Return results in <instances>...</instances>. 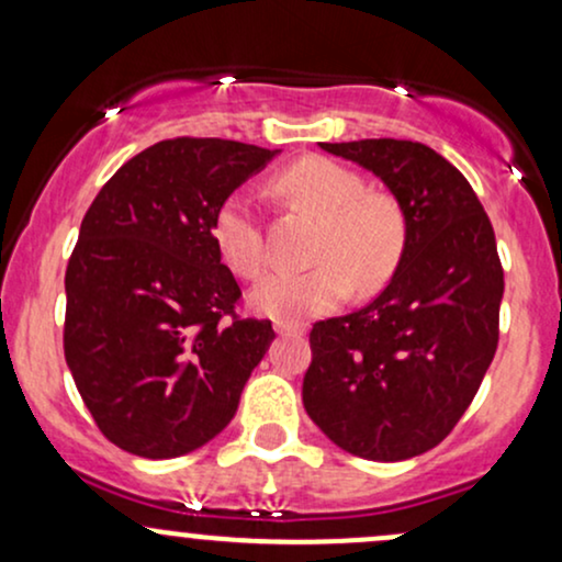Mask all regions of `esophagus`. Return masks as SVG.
I'll return each instance as SVG.
<instances>
[{"label":"esophagus","instance_id":"obj_1","mask_svg":"<svg viewBox=\"0 0 562 562\" xmlns=\"http://www.w3.org/2000/svg\"><path fill=\"white\" fill-rule=\"evenodd\" d=\"M274 333L277 335H293V338H301L306 333L303 325H293V322H274Z\"/></svg>","mask_w":562,"mask_h":562}]
</instances>
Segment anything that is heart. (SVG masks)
<instances>
[{"mask_svg":"<svg viewBox=\"0 0 562 562\" xmlns=\"http://www.w3.org/2000/svg\"><path fill=\"white\" fill-rule=\"evenodd\" d=\"M277 190L293 209L319 218L312 243L314 267L277 272L254 288V312L280 322H301L330 312L348 290L372 293L389 282L406 245V214L396 198L372 190L338 160L308 156L277 177ZM222 261L237 277H259L267 267V243L256 203L237 190L224 198L211 224Z\"/></svg>","mask_w":562,"mask_h":562,"instance_id":"heart-1","label":"heart"}]
</instances>
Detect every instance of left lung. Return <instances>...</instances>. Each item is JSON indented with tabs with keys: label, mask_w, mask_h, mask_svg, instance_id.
<instances>
[{
	"label": "left lung",
	"mask_w": 562,
	"mask_h": 562,
	"mask_svg": "<svg viewBox=\"0 0 562 562\" xmlns=\"http://www.w3.org/2000/svg\"><path fill=\"white\" fill-rule=\"evenodd\" d=\"M383 179L406 214L402 261L359 312L317 322L303 406L348 454L398 462L451 434L499 340L505 293L473 187L423 142H319Z\"/></svg>",
	"instance_id": "8db88e82"
}]
</instances>
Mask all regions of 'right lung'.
Returning <instances> with one entry per match:
<instances>
[{"instance_id":"1","label":"right lung","mask_w":562,"mask_h":562,"mask_svg":"<svg viewBox=\"0 0 562 562\" xmlns=\"http://www.w3.org/2000/svg\"><path fill=\"white\" fill-rule=\"evenodd\" d=\"M280 150L177 137L126 160L97 192L66 269L63 348L108 441L147 460L227 428L269 319H240V285L211 224L224 198Z\"/></svg>"}]
</instances>
